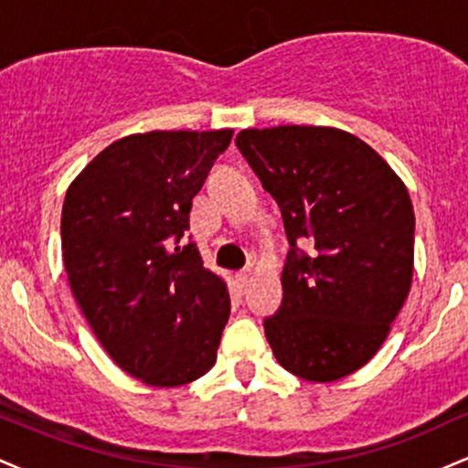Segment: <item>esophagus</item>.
Masks as SVG:
<instances>
[{"mask_svg":"<svg viewBox=\"0 0 468 468\" xmlns=\"http://www.w3.org/2000/svg\"><path fill=\"white\" fill-rule=\"evenodd\" d=\"M250 277H252V271H250V268H246V271H241V272H238V275H235V282H238L239 288H246V286H249Z\"/></svg>","mask_w":468,"mask_h":468,"instance_id":"34e87169","label":"esophagus"}]
</instances>
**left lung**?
<instances>
[{
  "label": "left lung",
  "mask_w": 468,
  "mask_h": 468,
  "mask_svg": "<svg viewBox=\"0 0 468 468\" xmlns=\"http://www.w3.org/2000/svg\"><path fill=\"white\" fill-rule=\"evenodd\" d=\"M235 144L275 197L290 244L264 319L282 367L332 383L378 352L413 277V207L378 154L335 127L241 130Z\"/></svg>",
  "instance_id": "8db88e82"
}]
</instances>
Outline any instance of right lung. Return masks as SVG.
<instances>
[{
  "label": "right lung",
  "mask_w": 468,
  "mask_h": 468,
  "mask_svg": "<svg viewBox=\"0 0 468 468\" xmlns=\"http://www.w3.org/2000/svg\"><path fill=\"white\" fill-rule=\"evenodd\" d=\"M230 138L233 130L132 133L66 193L61 250L74 299L112 361L154 388L191 383L218 358L227 283L182 238Z\"/></svg>",
  "instance_id": "1"
}]
</instances>
